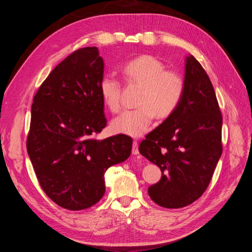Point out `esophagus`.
<instances>
[{
  "mask_svg": "<svg viewBox=\"0 0 252 252\" xmlns=\"http://www.w3.org/2000/svg\"><path fill=\"white\" fill-rule=\"evenodd\" d=\"M132 155L134 156L139 155V144L136 141H133L132 143Z\"/></svg>",
  "mask_w": 252,
  "mask_h": 252,
  "instance_id": "esophagus-1",
  "label": "esophagus"
}]
</instances>
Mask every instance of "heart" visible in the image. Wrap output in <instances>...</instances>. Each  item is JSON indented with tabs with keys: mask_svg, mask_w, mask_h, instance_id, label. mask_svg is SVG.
<instances>
[{
	"mask_svg": "<svg viewBox=\"0 0 252 252\" xmlns=\"http://www.w3.org/2000/svg\"><path fill=\"white\" fill-rule=\"evenodd\" d=\"M122 74L128 84L141 87L138 97L140 107L125 110L111 122L114 133L140 138L146 133L155 117L166 119L174 112L185 90V81L178 71L167 70L161 60L144 55L127 62ZM100 94L104 104L112 112L121 108V83L112 75L100 81Z\"/></svg>",
	"mask_w": 252,
	"mask_h": 252,
	"instance_id": "1",
	"label": "heart"
}]
</instances>
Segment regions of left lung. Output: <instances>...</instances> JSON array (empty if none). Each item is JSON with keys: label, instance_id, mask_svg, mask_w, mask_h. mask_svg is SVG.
<instances>
[{"label": "left lung", "instance_id": "obj_1", "mask_svg": "<svg viewBox=\"0 0 252 252\" xmlns=\"http://www.w3.org/2000/svg\"><path fill=\"white\" fill-rule=\"evenodd\" d=\"M185 62V90L178 108L139 147L162 171L148 194L165 208H182L199 199L223 151V119L211 81L193 56Z\"/></svg>", "mask_w": 252, "mask_h": 252}]
</instances>
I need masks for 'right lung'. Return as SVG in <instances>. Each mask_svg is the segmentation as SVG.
Segmentation results:
<instances>
[{
	"label": "right lung",
	"mask_w": 252,
	"mask_h": 252,
	"mask_svg": "<svg viewBox=\"0 0 252 252\" xmlns=\"http://www.w3.org/2000/svg\"><path fill=\"white\" fill-rule=\"evenodd\" d=\"M104 61L96 47L62 61L33 97L27 152L44 192L61 207L82 210L105 193L104 174L131 154L132 139H94L106 126L100 81Z\"/></svg>",
	"instance_id": "1"
}]
</instances>
